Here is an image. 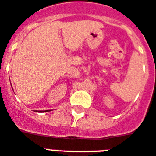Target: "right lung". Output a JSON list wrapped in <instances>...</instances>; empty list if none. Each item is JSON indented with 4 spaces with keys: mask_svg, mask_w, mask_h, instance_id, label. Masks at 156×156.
Wrapping results in <instances>:
<instances>
[{
    "mask_svg": "<svg viewBox=\"0 0 156 156\" xmlns=\"http://www.w3.org/2000/svg\"><path fill=\"white\" fill-rule=\"evenodd\" d=\"M49 111V110H47V111ZM40 112H44V111H40Z\"/></svg>",
    "mask_w": 156,
    "mask_h": 156,
    "instance_id": "1",
    "label": "right lung"
}]
</instances>
